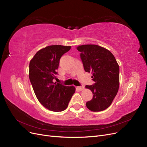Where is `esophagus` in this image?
<instances>
[{
	"instance_id": "1",
	"label": "esophagus",
	"mask_w": 147,
	"mask_h": 147,
	"mask_svg": "<svg viewBox=\"0 0 147 147\" xmlns=\"http://www.w3.org/2000/svg\"><path fill=\"white\" fill-rule=\"evenodd\" d=\"M78 89H79V90H80V91H82V90H83V89H84V86H78Z\"/></svg>"
}]
</instances>
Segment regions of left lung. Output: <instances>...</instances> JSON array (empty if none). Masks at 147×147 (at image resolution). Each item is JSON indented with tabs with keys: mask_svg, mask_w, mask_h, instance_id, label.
<instances>
[{
	"mask_svg": "<svg viewBox=\"0 0 147 147\" xmlns=\"http://www.w3.org/2000/svg\"><path fill=\"white\" fill-rule=\"evenodd\" d=\"M77 49L85 71L91 73L94 82L85 86L93 94L86 106L93 112L104 111L111 105L119 89V68L116 59L110 51L97 45L86 44Z\"/></svg>",
	"mask_w": 147,
	"mask_h": 147,
	"instance_id": "1",
	"label": "left lung"
}]
</instances>
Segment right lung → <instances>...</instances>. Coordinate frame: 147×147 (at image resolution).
<instances>
[{"mask_svg": "<svg viewBox=\"0 0 147 147\" xmlns=\"http://www.w3.org/2000/svg\"><path fill=\"white\" fill-rule=\"evenodd\" d=\"M71 46H47L36 52L29 63V79L36 98L47 109L61 112L66 109L75 88L54 82L59 61Z\"/></svg>", "mask_w": 147, "mask_h": 147, "instance_id": "1", "label": "right lung"}]
</instances>
